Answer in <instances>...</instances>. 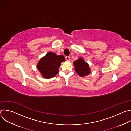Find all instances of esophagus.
Listing matches in <instances>:
<instances>
[{"label": "esophagus", "instance_id": "34e87169", "mask_svg": "<svg viewBox=\"0 0 131 131\" xmlns=\"http://www.w3.org/2000/svg\"><path fill=\"white\" fill-rule=\"evenodd\" d=\"M65 59L67 61H69V60H70V58L69 57H68V56H66V57H65Z\"/></svg>", "mask_w": 131, "mask_h": 131}]
</instances>
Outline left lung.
I'll use <instances>...</instances> for the list:
<instances>
[{"instance_id":"obj_1","label":"left lung","mask_w":131,"mask_h":131,"mask_svg":"<svg viewBox=\"0 0 131 131\" xmlns=\"http://www.w3.org/2000/svg\"><path fill=\"white\" fill-rule=\"evenodd\" d=\"M73 65L75 68V71L81 77L86 76L90 73V69L88 64L85 63L81 58L74 61Z\"/></svg>"}]
</instances>
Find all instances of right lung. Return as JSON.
Listing matches in <instances>:
<instances>
[{
	"label": "right lung",
	"instance_id": "obj_1",
	"mask_svg": "<svg viewBox=\"0 0 131 131\" xmlns=\"http://www.w3.org/2000/svg\"><path fill=\"white\" fill-rule=\"evenodd\" d=\"M65 61L63 55H57L50 52L40 60L37 65V68L44 78H51L58 73L61 63Z\"/></svg>",
	"mask_w": 131,
	"mask_h": 131
}]
</instances>
